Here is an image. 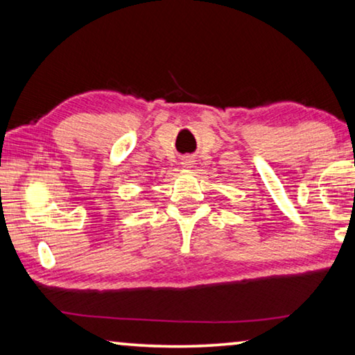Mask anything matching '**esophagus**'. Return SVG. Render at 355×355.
Wrapping results in <instances>:
<instances>
[{"mask_svg": "<svg viewBox=\"0 0 355 355\" xmlns=\"http://www.w3.org/2000/svg\"><path fill=\"white\" fill-rule=\"evenodd\" d=\"M182 166H183V167H187V168L193 167V166H194V159H193V157H191V156L183 157V159H182Z\"/></svg>", "mask_w": 355, "mask_h": 355, "instance_id": "esophagus-1", "label": "esophagus"}]
</instances>
